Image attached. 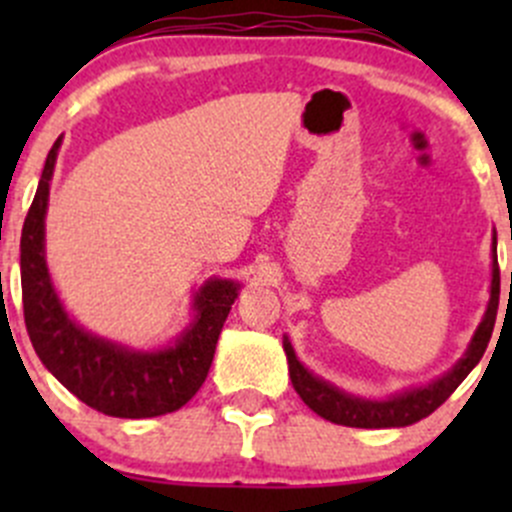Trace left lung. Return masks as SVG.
Instances as JSON below:
<instances>
[{
	"label": "left lung",
	"instance_id": "left-lung-1",
	"mask_svg": "<svg viewBox=\"0 0 512 512\" xmlns=\"http://www.w3.org/2000/svg\"><path fill=\"white\" fill-rule=\"evenodd\" d=\"M495 237H493V280H490V302L483 314V322L478 324L476 334H473L471 344H468L463 359L453 366L448 374L438 376L436 381L418 389L401 391V394L391 396L384 401L359 399V396L347 394V391L337 389L329 381L319 379L312 371L304 369L302 361L294 354L292 344L285 337L282 347H285L287 364H289V379H292L294 391L299 399L327 421L339 423V426L352 428H399L411 426V423L421 421V418L431 416L453 391L458 389L463 379L473 371V366L483 359L485 347L490 342V334L495 327V314H498V297H500V270H498V255H495Z\"/></svg>",
	"mask_w": 512,
	"mask_h": 512
}]
</instances>
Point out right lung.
<instances>
[{
	"instance_id": "1",
	"label": "right lung",
	"mask_w": 512,
	"mask_h": 512,
	"mask_svg": "<svg viewBox=\"0 0 512 512\" xmlns=\"http://www.w3.org/2000/svg\"><path fill=\"white\" fill-rule=\"evenodd\" d=\"M59 146L61 138H56L41 170L19 245L24 322L34 352L76 399L101 414L153 418L178 411L198 394L208 376L240 285L232 280L205 282L193 302V324L175 344L156 352H136L79 327L59 302L44 257V218Z\"/></svg>"
}]
</instances>
